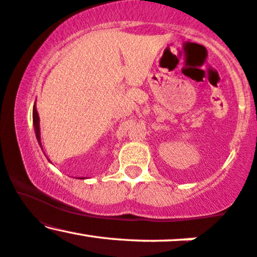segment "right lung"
<instances>
[{
    "mask_svg": "<svg viewBox=\"0 0 257 257\" xmlns=\"http://www.w3.org/2000/svg\"><path fill=\"white\" fill-rule=\"evenodd\" d=\"M32 118H34V125H35V133H36V138L38 140V144L41 145V135H40V118H38V113L36 110V106L34 105V111H32ZM42 147V146H41ZM81 179V178H79Z\"/></svg>",
    "mask_w": 257,
    "mask_h": 257,
    "instance_id": "right-lung-1",
    "label": "right lung"
}]
</instances>
